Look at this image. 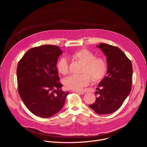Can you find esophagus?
<instances>
[{
  "mask_svg": "<svg viewBox=\"0 0 147 147\" xmlns=\"http://www.w3.org/2000/svg\"><path fill=\"white\" fill-rule=\"evenodd\" d=\"M72 92H74L78 93V94H81V95H83L84 94V92H82V91H73Z\"/></svg>",
  "mask_w": 147,
  "mask_h": 147,
  "instance_id": "1",
  "label": "esophagus"
}]
</instances>
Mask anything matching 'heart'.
<instances>
[{
  "label": "heart",
  "mask_w": 147,
  "mask_h": 147,
  "mask_svg": "<svg viewBox=\"0 0 147 147\" xmlns=\"http://www.w3.org/2000/svg\"><path fill=\"white\" fill-rule=\"evenodd\" d=\"M73 58L83 65L80 75L71 76L67 78L65 84L67 88L74 91H80L88 86L92 81L98 82L105 77L108 72V63L106 59L96 57L95 53L86 48H82L72 54ZM58 71L63 75L69 73L70 65L66 57H60L56 63Z\"/></svg>",
  "instance_id": "b5f03b06"
}]
</instances>
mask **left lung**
<instances>
[{
	"mask_svg": "<svg viewBox=\"0 0 147 147\" xmlns=\"http://www.w3.org/2000/svg\"><path fill=\"white\" fill-rule=\"evenodd\" d=\"M96 47L107 56L108 72L96 88L95 93L99 96L89 107L98 114L108 115L118 110L129 95L133 67L130 60L118 47L103 43Z\"/></svg>",
	"mask_w": 147,
	"mask_h": 147,
	"instance_id": "1",
	"label": "left lung"
}]
</instances>
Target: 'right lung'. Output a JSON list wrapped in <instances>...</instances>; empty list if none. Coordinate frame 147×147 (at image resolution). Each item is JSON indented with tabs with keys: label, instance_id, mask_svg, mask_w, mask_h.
<instances>
[{
	"label": "right lung",
	"instance_id": "right-lung-1",
	"mask_svg": "<svg viewBox=\"0 0 147 147\" xmlns=\"http://www.w3.org/2000/svg\"><path fill=\"white\" fill-rule=\"evenodd\" d=\"M56 45L29 49L17 68L18 92L28 109L43 118L50 117L63 107L69 92L63 91L56 63L62 53Z\"/></svg>",
	"mask_w": 147,
	"mask_h": 147
}]
</instances>
